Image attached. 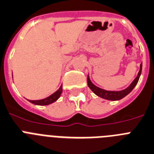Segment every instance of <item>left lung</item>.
Instances as JSON below:
<instances>
[{"label": "left lung", "mask_w": 154, "mask_h": 154, "mask_svg": "<svg viewBox=\"0 0 154 154\" xmlns=\"http://www.w3.org/2000/svg\"><path fill=\"white\" fill-rule=\"evenodd\" d=\"M142 72V63L140 64V69L138 73V75L136 77L134 81H133V83L129 85L126 89L123 91H105L104 89H101V88H98V87L95 86V85L92 84V82L91 81L90 78H89V76L88 75V87L90 88L91 90L96 95H97L98 97H101L102 98H105L107 100H111V101H117V100H120L122 98H123L124 97L128 94L130 93L132 91H133V88H135L137 83H138L139 79H140V74H141Z\"/></svg>", "instance_id": "1"}]
</instances>
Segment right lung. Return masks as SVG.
I'll return each mask as SVG.
<instances>
[{
    "instance_id": "add662e5",
    "label": "right lung",
    "mask_w": 154,
    "mask_h": 154,
    "mask_svg": "<svg viewBox=\"0 0 154 154\" xmlns=\"http://www.w3.org/2000/svg\"><path fill=\"white\" fill-rule=\"evenodd\" d=\"M63 91V88L62 85L60 86V88H59V90L53 93L52 95L49 96L46 98H44V99L42 100H36V101H32V100H29L31 103L32 104H35V105H48L49 104H52L54 101H57L59 97H60L61 93Z\"/></svg>"
}]
</instances>
